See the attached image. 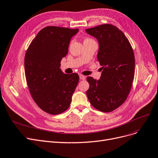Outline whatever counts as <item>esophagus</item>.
I'll use <instances>...</instances> for the list:
<instances>
[{
  "label": "esophagus",
  "instance_id": "obj_1",
  "mask_svg": "<svg viewBox=\"0 0 158 158\" xmlns=\"http://www.w3.org/2000/svg\"><path fill=\"white\" fill-rule=\"evenodd\" d=\"M85 76H84V75H79V79H81V80H85Z\"/></svg>",
  "mask_w": 158,
  "mask_h": 158
}]
</instances>
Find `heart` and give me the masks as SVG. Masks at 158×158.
Here are the masks:
<instances>
[{
  "instance_id": "b5f03b06",
  "label": "heart",
  "mask_w": 158,
  "mask_h": 158,
  "mask_svg": "<svg viewBox=\"0 0 158 158\" xmlns=\"http://www.w3.org/2000/svg\"><path fill=\"white\" fill-rule=\"evenodd\" d=\"M92 40V39H89V38H86V39H85V41H86V40Z\"/></svg>"
}]
</instances>
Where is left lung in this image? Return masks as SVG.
Instances as JSON below:
<instances>
[{"label": "left lung", "instance_id": "8db88e82", "mask_svg": "<svg viewBox=\"0 0 158 158\" xmlns=\"http://www.w3.org/2000/svg\"><path fill=\"white\" fill-rule=\"evenodd\" d=\"M98 40V60L102 66L99 80L87 77L90 87L86 91L91 105L99 110L110 112L125 101L134 77L135 58L132 48L117 27L102 24L86 29Z\"/></svg>", "mask_w": 158, "mask_h": 158}]
</instances>
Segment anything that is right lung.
Masks as SVG:
<instances>
[{"instance_id": "add662e5", "label": "right lung", "mask_w": 158, "mask_h": 158, "mask_svg": "<svg viewBox=\"0 0 158 158\" xmlns=\"http://www.w3.org/2000/svg\"><path fill=\"white\" fill-rule=\"evenodd\" d=\"M78 31L79 29L46 27L26 51L24 68L30 94L39 107L50 114L66 110L77 86L78 74H65L60 67L72 37Z\"/></svg>"}]
</instances>
